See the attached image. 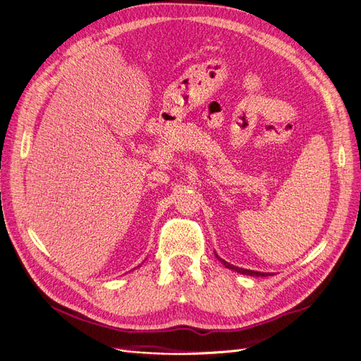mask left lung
<instances>
[{"label": "left lung", "instance_id": "8db88e82", "mask_svg": "<svg viewBox=\"0 0 361 361\" xmlns=\"http://www.w3.org/2000/svg\"><path fill=\"white\" fill-rule=\"evenodd\" d=\"M218 257V256H216ZM220 259V257H218ZM223 264L226 265V268H231V269H233V271H238V272H241V274H247V276H255V277H267V276H271V274H267V272H257V271H251V269H244V268H238V267H233V265H231V264H227L226 260H223V259H220Z\"/></svg>", "mask_w": 361, "mask_h": 361}]
</instances>
